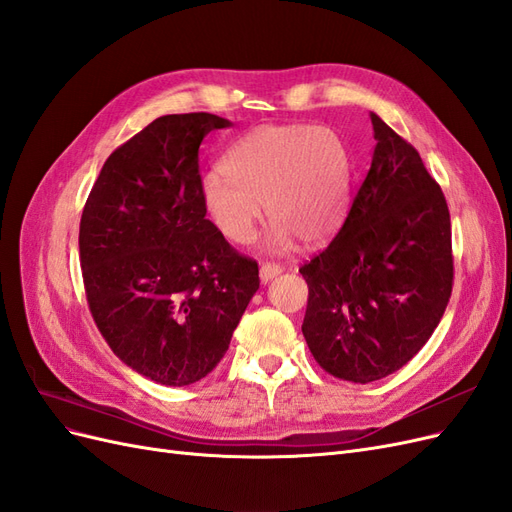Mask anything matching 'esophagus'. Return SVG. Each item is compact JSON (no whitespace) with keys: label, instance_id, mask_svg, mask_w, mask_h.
<instances>
[{"label":"esophagus","instance_id":"1","mask_svg":"<svg viewBox=\"0 0 512 512\" xmlns=\"http://www.w3.org/2000/svg\"><path fill=\"white\" fill-rule=\"evenodd\" d=\"M280 273H282V267L275 265V262H262V265H260V280L265 284L271 282L273 277H277Z\"/></svg>","mask_w":512,"mask_h":512}]
</instances>
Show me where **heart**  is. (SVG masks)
I'll return each instance as SVG.
<instances>
[{"instance_id":"1","label":"heart","mask_w":512,"mask_h":512,"mask_svg":"<svg viewBox=\"0 0 512 512\" xmlns=\"http://www.w3.org/2000/svg\"><path fill=\"white\" fill-rule=\"evenodd\" d=\"M224 170H211L200 196L220 235L247 245L265 205L273 222L269 243L288 250L327 241L342 226L350 203V156L335 130L312 123H265L226 153Z\"/></svg>"}]
</instances>
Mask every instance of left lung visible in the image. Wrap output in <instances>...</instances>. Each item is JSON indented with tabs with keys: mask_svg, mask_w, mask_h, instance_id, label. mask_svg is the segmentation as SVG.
Returning <instances> with one entry per match:
<instances>
[{
	"mask_svg": "<svg viewBox=\"0 0 512 512\" xmlns=\"http://www.w3.org/2000/svg\"><path fill=\"white\" fill-rule=\"evenodd\" d=\"M374 156L348 218L305 262L303 337L339 380L404 367L436 331L453 290L451 213L418 151L371 113Z\"/></svg>",
	"mask_w": 512,
	"mask_h": 512,
	"instance_id": "8db88e82",
	"label": "left lung"
}]
</instances>
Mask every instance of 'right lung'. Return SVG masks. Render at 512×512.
<instances>
[{
  "label": "right lung",
  "mask_w": 512,
  "mask_h": 512,
  "mask_svg": "<svg viewBox=\"0 0 512 512\" xmlns=\"http://www.w3.org/2000/svg\"><path fill=\"white\" fill-rule=\"evenodd\" d=\"M228 126L211 113L151 121L108 156L81 215L89 312L119 359L158 384L205 378L260 286L258 262L200 196V143Z\"/></svg>",
  "instance_id": "add662e5"
}]
</instances>
